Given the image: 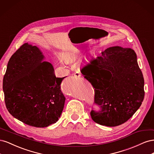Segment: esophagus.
Here are the masks:
<instances>
[{"mask_svg":"<svg viewBox=\"0 0 154 154\" xmlns=\"http://www.w3.org/2000/svg\"><path fill=\"white\" fill-rule=\"evenodd\" d=\"M74 75L76 77H80L81 76V73L80 71H76L74 73Z\"/></svg>","mask_w":154,"mask_h":154,"instance_id":"34e87169","label":"esophagus"}]
</instances>
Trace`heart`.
<instances>
[{
	"instance_id": "obj_1",
	"label": "heart",
	"mask_w": 154,
	"mask_h": 154,
	"mask_svg": "<svg viewBox=\"0 0 154 154\" xmlns=\"http://www.w3.org/2000/svg\"><path fill=\"white\" fill-rule=\"evenodd\" d=\"M64 58H65V60H66L67 61H69V60H70V57H69V56H65Z\"/></svg>"
}]
</instances>
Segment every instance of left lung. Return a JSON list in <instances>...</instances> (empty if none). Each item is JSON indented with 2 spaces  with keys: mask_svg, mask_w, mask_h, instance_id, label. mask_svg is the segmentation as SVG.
<instances>
[{
  "mask_svg": "<svg viewBox=\"0 0 154 154\" xmlns=\"http://www.w3.org/2000/svg\"><path fill=\"white\" fill-rule=\"evenodd\" d=\"M81 72L94 88V103L100 109L91 111L94 122L107 127L120 125L141 105L144 78L133 49L119 46L106 49L100 56L91 57Z\"/></svg>",
  "mask_w": 154,
  "mask_h": 154,
  "instance_id": "8db88e82",
  "label": "left lung"
}]
</instances>
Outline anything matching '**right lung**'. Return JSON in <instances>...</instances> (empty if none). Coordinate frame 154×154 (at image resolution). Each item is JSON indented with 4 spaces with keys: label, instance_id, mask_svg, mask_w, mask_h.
I'll use <instances>...</instances> for the list:
<instances>
[{
    "label": "right lung",
    "instance_id": "obj_1",
    "mask_svg": "<svg viewBox=\"0 0 154 154\" xmlns=\"http://www.w3.org/2000/svg\"><path fill=\"white\" fill-rule=\"evenodd\" d=\"M35 45L25 43L9 60L3 78L6 108L14 118L31 127L55 123L66 97L60 89L65 78H57L52 64Z\"/></svg>",
    "mask_w": 154,
    "mask_h": 154
}]
</instances>
